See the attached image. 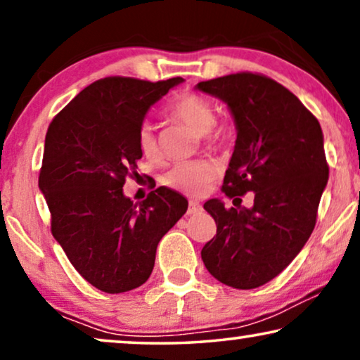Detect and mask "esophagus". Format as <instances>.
Returning a JSON list of instances; mask_svg holds the SVG:
<instances>
[{
	"instance_id": "esophagus-1",
	"label": "esophagus",
	"mask_w": 360,
	"mask_h": 360,
	"mask_svg": "<svg viewBox=\"0 0 360 360\" xmlns=\"http://www.w3.org/2000/svg\"><path fill=\"white\" fill-rule=\"evenodd\" d=\"M201 205L200 203H196V201H190V205H188V211H186V214H198V213H201Z\"/></svg>"
}]
</instances>
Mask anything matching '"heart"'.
I'll return each instance as SVG.
<instances>
[{
	"label": "heart",
	"mask_w": 360,
	"mask_h": 360,
	"mask_svg": "<svg viewBox=\"0 0 360 360\" xmlns=\"http://www.w3.org/2000/svg\"><path fill=\"white\" fill-rule=\"evenodd\" d=\"M170 115L184 122V124L193 127L203 134L205 141L210 144H223L228 139V129L224 126L216 124L214 108L206 98L200 95H184L175 100L170 106ZM137 146L141 154L146 159L154 160L160 154L159 141H157L154 126L144 122L137 132ZM219 165L213 160H191L179 162L167 172L164 176V185L169 188L180 191L185 195H201L210 188V185L218 179Z\"/></svg>",
	"instance_id": "b5f03b06"
}]
</instances>
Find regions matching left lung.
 I'll return each instance as SVG.
<instances>
[{
    "label": "left lung",
    "mask_w": 360,
    "mask_h": 360,
    "mask_svg": "<svg viewBox=\"0 0 360 360\" xmlns=\"http://www.w3.org/2000/svg\"><path fill=\"white\" fill-rule=\"evenodd\" d=\"M196 88L223 100L238 129L224 195L254 193L249 210L206 201L216 236L201 259L221 283L257 288L297 257L316 224L329 176L321 126L292 91L260 73H233Z\"/></svg>",
    "instance_id": "left-lung-1"
}]
</instances>
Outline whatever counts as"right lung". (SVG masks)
Segmentation results:
<instances>
[{
    "mask_svg": "<svg viewBox=\"0 0 360 360\" xmlns=\"http://www.w3.org/2000/svg\"><path fill=\"white\" fill-rule=\"evenodd\" d=\"M181 82L101 78L47 129L39 188L51 211L52 236L77 272L105 293L147 282L157 244L188 208L184 196L165 186L139 205L122 193L127 176H137V132L147 111Z\"/></svg>",
    "mask_w": 360,
    "mask_h": 360,
    "instance_id": "right-lung-1",
    "label": "right lung"
}]
</instances>
